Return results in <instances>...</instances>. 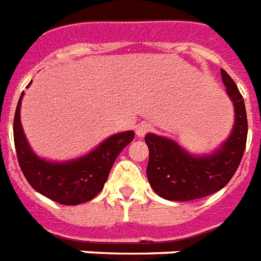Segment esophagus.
<instances>
[{
    "label": "esophagus",
    "mask_w": 261,
    "mask_h": 261,
    "mask_svg": "<svg viewBox=\"0 0 261 261\" xmlns=\"http://www.w3.org/2000/svg\"><path fill=\"white\" fill-rule=\"evenodd\" d=\"M151 130H153V126H151L150 123L142 122V123H139L138 126H137L135 133H137V135H138L139 138H143V137H145L147 133H150Z\"/></svg>",
    "instance_id": "esophagus-1"
}]
</instances>
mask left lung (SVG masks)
Listing matches in <instances>:
<instances>
[{
  "instance_id": "left-lung-1",
  "label": "left lung",
  "mask_w": 261,
  "mask_h": 261,
  "mask_svg": "<svg viewBox=\"0 0 261 261\" xmlns=\"http://www.w3.org/2000/svg\"><path fill=\"white\" fill-rule=\"evenodd\" d=\"M221 77L236 115L231 134L218 150L192 155L169 138L155 134L145 137L149 147L147 180L161 198L186 202L208 196L230 181L241 163L248 134L245 104L236 83L223 69Z\"/></svg>"
}]
</instances>
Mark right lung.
<instances>
[{"label":"right lung","mask_w":261,"mask_h":261,"mask_svg":"<svg viewBox=\"0 0 261 261\" xmlns=\"http://www.w3.org/2000/svg\"><path fill=\"white\" fill-rule=\"evenodd\" d=\"M22 96L24 92L14 114L13 137L18 164L27 181L35 191L61 204L75 206L92 200L102 190L119 153L134 139V131L111 135L80 159L65 163L47 161L35 154L25 138L20 122Z\"/></svg>","instance_id":"obj_1"}]
</instances>
